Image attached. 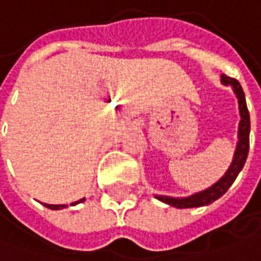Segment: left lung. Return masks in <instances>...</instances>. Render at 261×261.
Masks as SVG:
<instances>
[{"mask_svg": "<svg viewBox=\"0 0 261 261\" xmlns=\"http://www.w3.org/2000/svg\"><path fill=\"white\" fill-rule=\"evenodd\" d=\"M222 83L224 85H232L233 91L237 94L238 103H239V114H241V122H239V131H238V142L237 150H235V156L233 161L230 164L229 170L226 171V174L211 188H208L205 191L198 192L192 196L188 198H170V196H156L160 201L173 205L176 208H193V207H202L208 205L211 202H214L216 199H219L223 196L227 189L232 186V183L235 181V178L239 174V171L242 170L244 164L247 161L248 156V149H250V112L247 108V101H245V94L241 84L238 83V80L222 75Z\"/></svg>", "mask_w": 261, "mask_h": 261, "instance_id": "left-lung-1", "label": "left lung"}]
</instances>
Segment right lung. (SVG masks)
Here are the masks:
<instances>
[{
	"mask_svg": "<svg viewBox=\"0 0 261 261\" xmlns=\"http://www.w3.org/2000/svg\"><path fill=\"white\" fill-rule=\"evenodd\" d=\"M84 199H85V198H83V199H80V201H76L75 204H78V202H83ZM75 204H73V205H75ZM44 205H45V207H47V208H50V210H60V208L65 207V205H50V204H44Z\"/></svg>",
	"mask_w": 261,
	"mask_h": 261,
	"instance_id": "obj_1",
	"label": "right lung"
}]
</instances>
